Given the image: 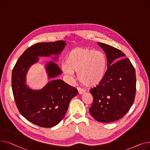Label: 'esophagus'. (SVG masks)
Segmentation results:
<instances>
[{
  "label": "esophagus",
  "instance_id": "34e87169",
  "mask_svg": "<svg viewBox=\"0 0 150 150\" xmlns=\"http://www.w3.org/2000/svg\"><path fill=\"white\" fill-rule=\"evenodd\" d=\"M77 90H78V93L79 94H82L85 92V90L81 88H77Z\"/></svg>",
  "mask_w": 150,
  "mask_h": 150
}]
</instances>
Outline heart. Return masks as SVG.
Instances as JSON below:
<instances>
[{
	"mask_svg": "<svg viewBox=\"0 0 150 150\" xmlns=\"http://www.w3.org/2000/svg\"><path fill=\"white\" fill-rule=\"evenodd\" d=\"M107 66V58L103 52L89 48H76L67 54L62 68L69 76L77 72L79 81L87 86H96L103 81Z\"/></svg>",
	"mask_w": 150,
	"mask_h": 150,
	"instance_id": "1",
	"label": "heart"
}]
</instances>
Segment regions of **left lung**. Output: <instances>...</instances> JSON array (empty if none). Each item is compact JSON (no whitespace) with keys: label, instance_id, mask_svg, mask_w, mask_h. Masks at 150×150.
Here are the masks:
<instances>
[{"label":"left lung","instance_id":"obj_1","mask_svg":"<svg viewBox=\"0 0 150 150\" xmlns=\"http://www.w3.org/2000/svg\"><path fill=\"white\" fill-rule=\"evenodd\" d=\"M98 44L106 54L108 69L103 81L90 90L93 102L89 111L97 121L108 123L124 117L133 105L136 72L122 51L107 44Z\"/></svg>","mask_w":150,"mask_h":150}]
</instances>
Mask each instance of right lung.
Here are the masks:
<instances>
[{
  "label": "right lung",
  "mask_w": 150,
  "mask_h": 150,
  "mask_svg": "<svg viewBox=\"0 0 150 150\" xmlns=\"http://www.w3.org/2000/svg\"><path fill=\"white\" fill-rule=\"evenodd\" d=\"M66 45L64 40L35 44L24 51L13 69L11 85L16 106L26 120L41 127L57 125L64 117L70 100L78 91L57 79L62 71L54 62L45 63L50 82L41 89L33 90L26 85V74L30 68L38 62L39 57H51L52 60L57 61Z\"/></svg>",
  "instance_id": "1"
}]
</instances>
